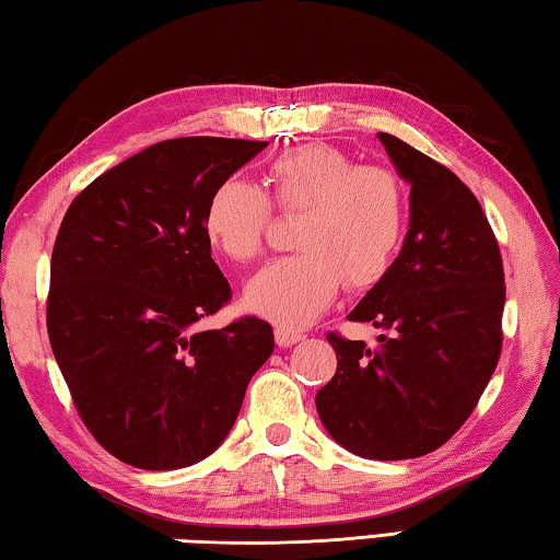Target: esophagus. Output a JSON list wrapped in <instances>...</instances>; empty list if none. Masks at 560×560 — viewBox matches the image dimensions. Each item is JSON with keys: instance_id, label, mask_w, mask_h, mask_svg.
Masks as SVG:
<instances>
[{"instance_id": "esophagus-1", "label": "esophagus", "mask_w": 560, "mask_h": 560, "mask_svg": "<svg viewBox=\"0 0 560 560\" xmlns=\"http://www.w3.org/2000/svg\"><path fill=\"white\" fill-rule=\"evenodd\" d=\"M305 339L300 329H292V327H275V341H278V347H292L298 345V341Z\"/></svg>"}]
</instances>
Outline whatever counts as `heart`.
I'll list each match as a JSON object with an SVG mask.
<instances>
[{"mask_svg": "<svg viewBox=\"0 0 560 560\" xmlns=\"http://www.w3.org/2000/svg\"><path fill=\"white\" fill-rule=\"evenodd\" d=\"M268 194L225 176L203 206V233L233 262H253L270 231V206L300 215L298 253L270 262L245 288V305L282 327L322 315L345 285L369 292L394 270L408 231V191L400 174L361 164L331 144H302L275 156Z\"/></svg>", "mask_w": 560, "mask_h": 560, "instance_id": "1", "label": "heart"}]
</instances>
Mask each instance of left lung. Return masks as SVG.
Returning <instances> with one entry per match:
<instances>
[{
  "label": "left lung",
  "instance_id": "left-lung-1",
  "mask_svg": "<svg viewBox=\"0 0 560 560\" xmlns=\"http://www.w3.org/2000/svg\"><path fill=\"white\" fill-rule=\"evenodd\" d=\"M410 184V229L394 270L351 322L384 329L378 345L329 331L337 374L317 390L327 433L369 459H410L445 445L502 354L504 265L477 196L445 164L378 132Z\"/></svg>",
  "mask_w": 560,
  "mask_h": 560
}]
</instances>
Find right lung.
<instances>
[{"label":"right lung","mask_w":560,"mask_h":560,"mask_svg":"<svg viewBox=\"0 0 560 560\" xmlns=\"http://www.w3.org/2000/svg\"><path fill=\"white\" fill-rule=\"evenodd\" d=\"M265 144L156 142L88 184L63 215L48 341L85 428L127 465L179 469L211 455L272 354L258 317L199 329L231 300L203 233L206 199Z\"/></svg>","instance_id":"obj_1"}]
</instances>
